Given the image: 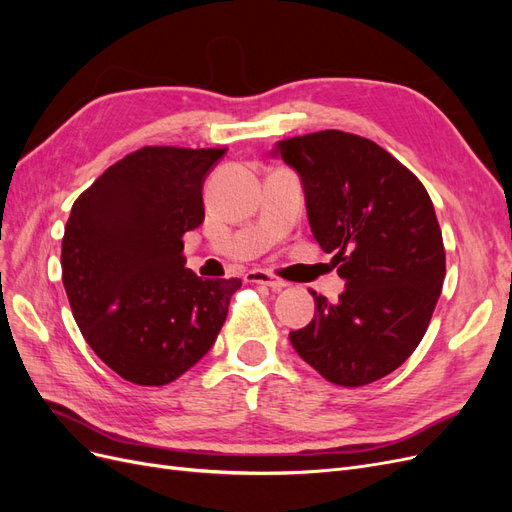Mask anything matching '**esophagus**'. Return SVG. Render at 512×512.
Instances as JSON below:
<instances>
[{"label": "esophagus", "instance_id": "esophagus-1", "mask_svg": "<svg viewBox=\"0 0 512 512\" xmlns=\"http://www.w3.org/2000/svg\"><path fill=\"white\" fill-rule=\"evenodd\" d=\"M245 280L247 282H254V284H265V286H269L273 290H282V288L288 286L284 280H280V277H275V275H271L267 271H250V273L245 275Z\"/></svg>", "mask_w": 512, "mask_h": 512}]
</instances>
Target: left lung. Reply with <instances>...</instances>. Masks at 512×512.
<instances>
[{
	"mask_svg": "<svg viewBox=\"0 0 512 512\" xmlns=\"http://www.w3.org/2000/svg\"><path fill=\"white\" fill-rule=\"evenodd\" d=\"M273 156L299 173L309 226L346 282L335 303L309 290L314 320L290 344L333 384L376 382L421 344L440 299L446 254L431 198L389 151L342 130L286 138Z\"/></svg>",
	"mask_w": 512,
	"mask_h": 512,
	"instance_id": "1",
	"label": "left lung"
}]
</instances>
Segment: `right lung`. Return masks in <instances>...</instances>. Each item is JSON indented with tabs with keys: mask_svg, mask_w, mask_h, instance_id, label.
Segmentation results:
<instances>
[{
	"mask_svg": "<svg viewBox=\"0 0 512 512\" xmlns=\"http://www.w3.org/2000/svg\"><path fill=\"white\" fill-rule=\"evenodd\" d=\"M226 149L143 147L74 200L61 280L76 324L115 374L177 380L211 350L239 277L185 269L183 235L205 220L203 183Z\"/></svg>",
	"mask_w": 512,
	"mask_h": 512,
	"instance_id": "1",
	"label": "right lung"
}]
</instances>
